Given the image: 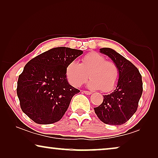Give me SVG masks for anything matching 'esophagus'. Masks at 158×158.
Instances as JSON below:
<instances>
[{
  "label": "esophagus",
  "instance_id": "34e87169",
  "mask_svg": "<svg viewBox=\"0 0 158 158\" xmlns=\"http://www.w3.org/2000/svg\"><path fill=\"white\" fill-rule=\"evenodd\" d=\"M83 93H84V94H85L86 95H90V94H92V92L88 91V90H83Z\"/></svg>",
  "mask_w": 158,
  "mask_h": 158
}]
</instances>
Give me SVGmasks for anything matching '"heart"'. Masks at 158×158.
Here are the masks:
<instances>
[{
	"label": "heart",
	"instance_id": "heart-1",
	"mask_svg": "<svg viewBox=\"0 0 158 158\" xmlns=\"http://www.w3.org/2000/svg\"><path fill=\"white\" fill-rule=\"evenodd\" d=\"M88 73L90 80L87 86L90 89H101L108 92L117 83L119 72L116 64L106 60L103 55L90 52L82 58L81 63L70 62L66 67L65 75L69 83L75 87H80L87 80Z\"/></svg>",
	"mask_w": 158,
	"mask_h": 158
}]
</instances>
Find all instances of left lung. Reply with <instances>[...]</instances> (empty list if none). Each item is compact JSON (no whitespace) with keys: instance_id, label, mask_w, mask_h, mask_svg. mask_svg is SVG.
<instances>
[{"instance_id":"8db88e82","label":"left lung","mask_w":158,"mask_h":158,"mask_svg":"<svg viewBox=\"0 0 158 158\" xmlns=\"http://www.w3.org/2000/svg\"><path fill=\"white\" fill-rule=\"evenodd\" d=\"M116 64L119 76L111 94L104 95L102 103L94 108L99 119L106 124L121 125L127 122L137 111L142 94V75L130 61L113 49H100Z\"/></svg>"}]
</instances>
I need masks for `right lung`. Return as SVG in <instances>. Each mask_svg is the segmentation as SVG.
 Returning <instances> with one entry per match:
<instances>
[{"mask_svg": "<svg viewBox=\"0 0 158 158\" xmlns=\"http://www.w3.org/2000/svg\"><path fill=\"white\" fill-rule=\"evenodd\" d=\"M83 52L55 47L26 64L17 83L21 110L36 124H49L61 119L71 99L80 90L68 83L66 67Z\"/></svg>", "mask_w": 158, "mask_h": 158, "instance_id": "obj_1", "label": "right lung"}]
</instances>
